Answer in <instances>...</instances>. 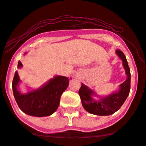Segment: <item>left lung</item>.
<instances>
[{
    "instance_id": "1",
    "label": "left lung",
    "mask_w": 146,
    "mask_h": 146,
    "mask_svg": "<svg viewBox=\"0 0 146 146\" xmlns=\"http://www.w3.org/2000/svg\"><path fill=\"white\" fill-rule=\"evenodd\" d=\"M115 53L122 60L127 78L125 82L120 84V89L117 92L112 93L104 98H101L99 101L93 99L92 96L95 94L94 91L82 84L79 90V94L84 108L89 113L97 115H111L121 108L129 96L131 89V70L123 52L117 50Z\"/></svg>"
}]
</instances>
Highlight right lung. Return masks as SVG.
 Returning a JSON list of instances; mask_svg holds the SVG:
<instances>
[{
  "instance_id": "right-lung-1",
  "label": "right lung",
  "mask_w": 146,
  "mask_h": 146,
  "mask_svg": "<svg viewBox=\"0 0 146 146\" xmlns=\"http://www.w3.org/2000/svg\"><path fill=\"white\" fill-rule=\"evenodd\" d=\"M22 66L20 61L17 67ZM20 82L17 72L15 71L12 82L13 95L19 108L28 115L36 117H44L52 115L58 108L60 96L68 86V78L55 76L40 88L26 94H22L17 89Z\"/></svg>"
}]
</instances>
